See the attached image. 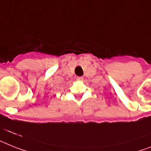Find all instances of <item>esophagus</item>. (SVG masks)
<instances>
[{
    "instance_id": "esophagus-1",
    "label": "esophagus",
    "mask_w": 151,
    "mask_h": 151,
    "mask_svg": "<svg viewBox=\"0 0 151 151\" xmlns=\"http://www.w3.org/2000/svg\"><path fill=\"white\" fill-rule=\"evenodd\" d=\"M77 81H83V78L82 77H78V78H77Z\"/></svg>"
}]
</instances>
